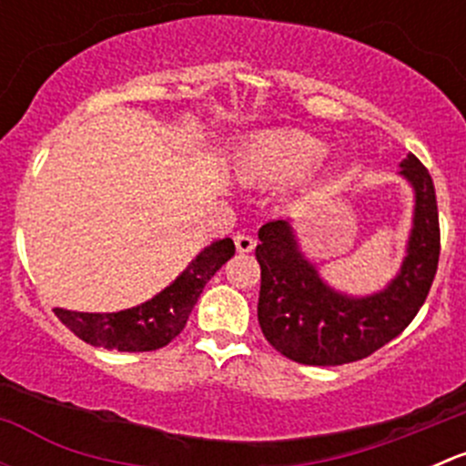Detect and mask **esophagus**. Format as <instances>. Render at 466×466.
Wrapping results in <instances>:
<instances>
[{
    "label": "esophagus",
    "mask_w": 466,
    "mask_h": 466,
    "mask_svg": "<svg viewBox=\"0 0 466 466\" xmlns=\"http://www.w3.org/2000/svg\"><path fill=\"white\" fill-rule=\"evenodd\" d=\"M234 246H237L238 252H243V255H248V252L255 250L257 238L250 237V234H237V237H234Z\"/></svg>",
    "instance_id": "1"
}]
</instances>
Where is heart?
<instances>
[{
	"mask_svg": "<svg viewBox=\"0 0 466 466\" xmlns=\"http://www.w3.org/2000/svg\"><path fill=\"white\" fill-rule=\"evenodd\" d=\"M327 157V146L304 133H277L255 142L241 157L246 176L266 182H290L307 177Z\"/></svg>",
	"mask_w": 466,
	"mask_h": 466,
	"instance_id": "obj_1",
	"label": "heart"
}]
</instances>
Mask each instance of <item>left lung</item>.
I'll use <instances>...</instances> for the list:
<instances>
[{"label": "left lung", "mask_w": 466, "mask_h": 466, "mask_svg": "<svg viewBox=\"0 0 466 466\" xmlns=\"http://www.w3.org/2000/svg\"><path fill=\"white\" fill-rule=\"evenodd\" d=\"M401 176L415 189V225L401 272L370 298L336 293L299 252L289 220L259 229V327L286 359L302 365H345L397 338L429 298L440 261V216L429 168L408 155Z\"/></svg>", "instance_id": "8db88e82"}]
</instances>
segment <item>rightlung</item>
<instances>
[{"label":"right lung","instance_id":"right-lung-1","mask_svg":"<svg viewBox=\"0 0 466 466\" xmlns=\"http://www.w3.org/2000/svg\"><path fill=\"white\" fill-rule=\"evenodd\" d=\"M237 252L232 238L205 248L171 286L139 307L119 313H76L56 309L72 333L94 347L116 351H153L167 347L185 329L205 284Z\"/></svg>","mask_w":466,"mask_h":466}]
</instances>
